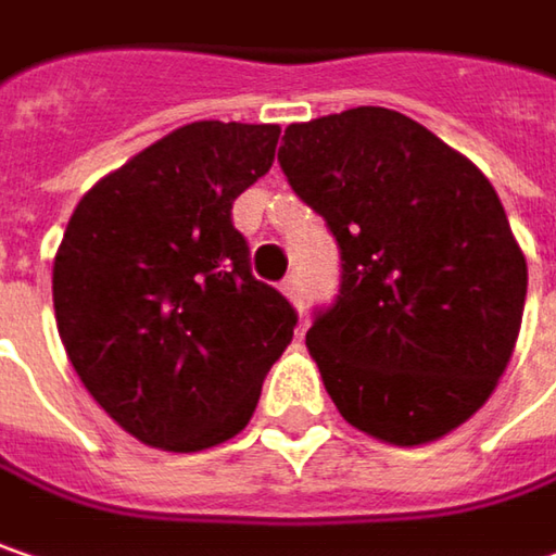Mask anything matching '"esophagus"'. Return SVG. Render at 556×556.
<instances>
[{"label":"esophagus","instance_id":"obj_1","mask_svg":"<svg viewBox=\"0 0 556 556\" xmlns=\"http://www.w3.org/2000/svg\"><path fill=\"white\" fill-rule=\"evenodd\" d=\"M282 292H286V299L299 308V314H305V286H302V277H286L282 279Z\"/></svg>","mask_w":556,"mask_h":556}]
</instances>
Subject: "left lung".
I'll return each instance as SVG.
<instances>
[{
	"mask_svg": "<svg viewBox=\"0 0 556 556\" xmlns=\"http://www.w3.org/2000/svg\"><path fill=\"white\" fill-rule=\"evenodd\" d=\"M279 166L340 245V295L308 343L352 428L438 441L488 403L526 305V257L494 185L403 113L289 125Z\"/></svg>",
	"mask_w": 556,
	"mask_h": 556,
	"instance_id": "obj_1",
	"label": "left lung"
}]
</instances>
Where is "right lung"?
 Instances as JSON below:
<instances>
[{"label":"right lung","mask_w":556,"mask_h":556,"mask_svg":"<svg viewBox=\"0 0 556 556\" xmlns=\"http://www.w3.org/2000/svg\"><path fill=\"white\" fill-rule=\"evenodd\" d=\"M279 125L191 122L100 179L52 264V308L87 393L131 438L198 453L236 438L299 314L254 279L232 201Z\"/></svg>","instance_id":"add662e5"}]
</instances>
